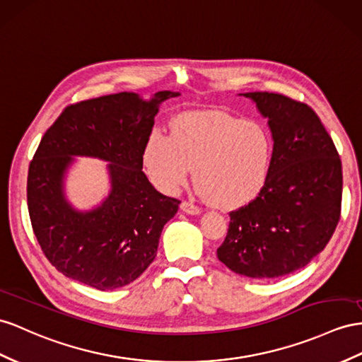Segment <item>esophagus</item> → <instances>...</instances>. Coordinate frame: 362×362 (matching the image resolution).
<instances>
[{"mask_svg": "<svg viewBox=\"0 0 362 362\" xmlns=\"http://www.w3.org/2000/svg\"><path fill=\"white\" fill-rule=\"evenodd\" d=\"M180 209L183 211V212H187V214H191V216H197V214H200V208L197 206V205H194L192 202H182L180 203Z\"/></svg>", "mask_w": 362, "mask_h": 362, "instance_id": "1", "label": "esophagus"}]
</instances>
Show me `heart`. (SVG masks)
<instances>
[{
  "label": "heart",
  "instance_id": "obj_1",
  "mask_svg": "<svg viewBox=\"0 0 362 362\" xmlns=\"http://www.w3.org/2000/svg\"><path fill=\"white\" fill-rule=\"evenodd\" d=\"M274 139L255 120L196 111L174 120L171 136L156 128L142 150L148 177L166 194L179 191L192 166L211 205L234 209L254 200L269 177Z\"/></svg>",
  "mask_w": 362,
  "mask_h": 362
}]
</instances>
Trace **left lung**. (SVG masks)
<instances>
[{
    "label": "left lung",
    "mask_w": 362,
    "mask_h": 362,
    "mask_svg": "<svg viewBox=\"0 0 362 362\" xmlns=\"http://www.w3.org/2000/svg\"><path fill=\"white\" fill-rule=\"evenodd\" d=\"M243 96L267 117L274 157L263 191L229 212L217 257L235 274L269 280L301 269L329 243L341 217L342 166L308 104L269 91Z\"/></svg>",
    "instance_id": "8db88e82"
}]
</instances>
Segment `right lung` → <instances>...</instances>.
<instances>
[{
	"label": "right lung",
	"mask_w": 362,
	"mask_h": 362,
	"mask_svg": "<svg viewBox=\"0 0 362 362\" xmlns=\"http://www.w3.org/2000/svg\"><path fill=\"white\" fill-rule=\"evenodd\" d=\"M116 93L64 108L42 136L27 175V206L47 260L73 280L99 291L134 281L153 263L160 233L180 200L156 191L142 171V150L160 102ZM71 155L110 162L112 191L100 207L81 213L63 197V173Z\"/></svg>",
	"instance_id": "1"
}]
</instances>
